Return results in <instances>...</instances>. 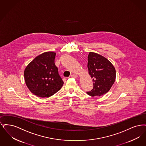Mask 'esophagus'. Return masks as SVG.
Segmentation results:
<instances>
[{"label": "esophagus", "mask_w": 146, "mask_h": 146, "mask_svg": "<svg viewBox=\"0 0 146 146\" xmlns=\"http://www.w3.org/2000/svg\"><path fill=\"white\" fill-rule=\"evenodd\" d=\"M71 77H72V78H77L78 77V75H77L76 74H72V75H71V76H70Z\"/></svg>", "instance_id": "1"}]
</instances>
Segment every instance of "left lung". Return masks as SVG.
<instances>
[{
    "label": "left lung",
    "mask_w": 146,
    "mask_h": 146,
    "mask_svg": "<svg viewBox=\"0 0 146 146\" xmlns=\"http://www.w3.org/2000/svg\"><path fill=\"white\" fill-rule=\"evenodd\" d=\"M87 66L93 82V88L87 92V94L100 96L108 93L113 84L116 77L115 69L112 64L102 55L90 52Z\"/></svg>",
    "instance_id": "left-lung-1"
}]
</instances>
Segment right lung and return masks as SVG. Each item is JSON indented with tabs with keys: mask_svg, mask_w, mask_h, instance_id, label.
<instances>
[{
	"mask_svg": "<svg viewBox=\"0 0 146 146\" xmlns=\"http://www.w3.org/2000/svg\"><path fill=\"white\" fill-rule=\"evenodd\" d=\"M56 53L44 52L35 57L25 68V84L34 95L48 98L56 93L63 85L54 63Z\"/></svg>",
	"mask_w": 146,
	"mask_h": 146,
	"instance_id": "add662e5",
	"label": "right lung"
}]
</instances>
